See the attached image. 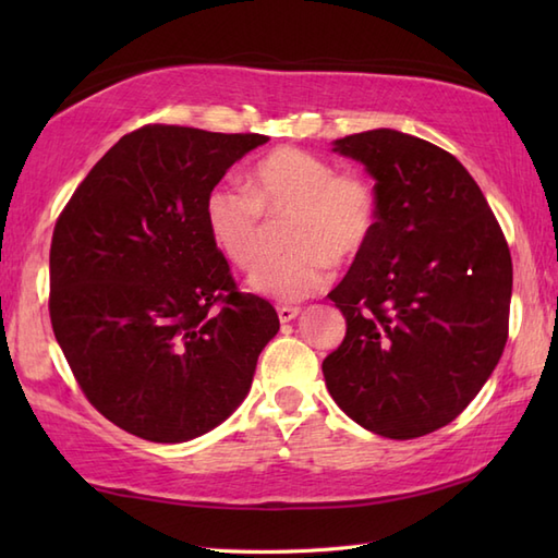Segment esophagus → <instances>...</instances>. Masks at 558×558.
Instances as JSON below:
<instances>
[{
	"label": "esophagus",
	"instance_id": "esophagus-1",
	"mask_svg": "<svg viewBox=\"0 0 558 558\" xmlns=\"http://www.w3.org/2000/svg\"><path fill=\"white\" fill-rule=\"evenodd\" d=\"M300 312H302L300 306H292V304H280V306H278V318H280L282 324H288V322H292V318L298 316Z\"/></svg>",
	"mask_w": 558,
	"mask_h": 558
}]
</instances>
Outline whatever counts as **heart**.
<instances>
[{
    "instance_id": "b5f03b06",
    "label": "heart",
    "mask_w": 558,
    "mask_h": 558,
    "mask_svg": "<svg viewBox=\"0 0 558 558\" xmlns=\"http://www.w3.org/2000/svg\"><path fill=\"white\" fill-rule=\"evenodd\" d=\"M290 220L282 242L290 254L266 260L252 288L266 298L298 302L322 292L333 264L357 258L378 228L376 184L362 172L298 146H280L254 162L246 186L220 182L208 192L204 220L213 246L240 270L266 252L268 222Z\"/></svg>"
}]
</instances>
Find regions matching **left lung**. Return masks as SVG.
I'll return each instance as SVG.
<instances>
[{
  "mask_svg": "<svg viewBox=\"0 0 558 558\" xmlns=\"http://www.w3.org/2000/svg\"><path fill=\"white\" fill-rule=\"evenodd\" d=\"M376 180L378 228L328 294L345 338L328 393L364 429L417 438L465 410L508 340L513 264L470 172L429 141L372 129L336 141Z\"/></svg>",
  "mask_w": 558,
  "mask_h": 558,
  "instance_id": "left-lung-1",
  "label": "left lung"
}]
</instances>
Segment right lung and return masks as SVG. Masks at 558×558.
Listing matches in <instances>:
<instances>
[{"mask_svg":"<svg viewBox=\"0 0 558 558\" xmlns=\"http://www.w3.org/2000/svg\"><path fill=\"white\" fill-rule=\"evenodd\" d=\"M264 134L146 124L93 165L59 213L50 322L83 396L120 429L180 444L228 420L278 333L213 246L204 204Z\"/></svg>","mask_w":558,"mask_h":558,"instance_id":"1","label":"right lung"}]
</instances>
